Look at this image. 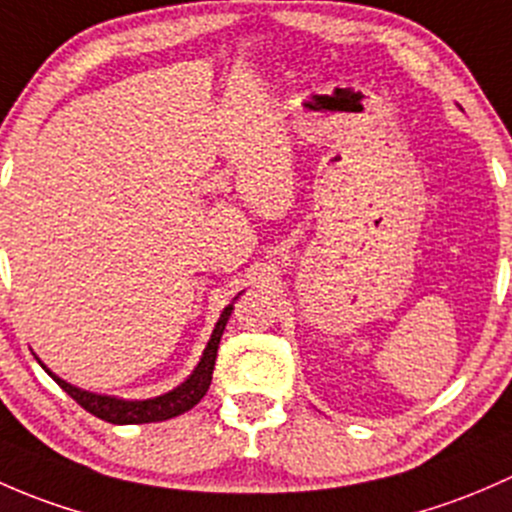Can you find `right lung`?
<instances>
[{"label": "right lung", "instance_id": "1", "mask_svg": "<svg viewBox=\"0 0 512 512\" xmlns=\"http://www.w3.org/2000/svg\"><path fill=\"white\" fill-rule=\"evenodd\" d=\"M241 295V293H239ZM236 295V298H239ZM234 298V300H236ZM234 300L221 310L217 325H214L212 337H209L207 347H204L202 357H199L197 367H194L192 374L184 379L182 384H177L175 389L170 392L160 394V397L152 399H120V397H110V394H96L88 392V389L76 387V384L66 382L61 379L59 374H54L44 362L39 360V365L44 367L46 372L51 374L56 384L68 394L71 399H76L86 412L96 414L98 419L110 421V424H150V421H165L172 419V416H179L194 407V404L202 402V397L207 394L209 384H212V372H214V362H217V350H219V340L224 335L226 323H229V315L234 310Z\"/></svg>", "mask_w": 512, "mask_h": 512}]
</instances>
